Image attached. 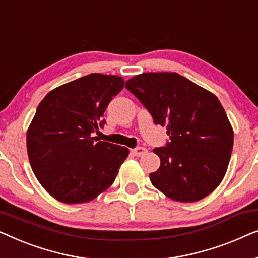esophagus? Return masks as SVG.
Segmentation results:
<instances>
[{
	"label": "esophagus",
	"instance_id": "esophagus-1",
	"mask_svg": "<svg viewBox=\"0 0 258 258\" xmlns=\"http://www.w3.org/2000/svg\"><path fill=\"white\" fill-rule=\"evenodd\" d=\"M131 152H132L133 155H136V157H141V155H144L145 153H146L147 150L145 147H137Z\"/></svg>",
	"mask_w": 258,
	"mask_h": 258
}]
</instances>
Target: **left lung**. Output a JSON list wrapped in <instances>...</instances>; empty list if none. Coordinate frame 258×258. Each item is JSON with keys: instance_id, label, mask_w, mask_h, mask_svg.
<instances>
[{"instance_id": "obj_1", "label": "left lung", "mask_w": 258, "mask_h": 258, "mask_svg": "<svg viewBox=\"0 0 258 258\" xmlns=\"http://www.w3.org/2000/svg\"><path fill=\"white\" fill-rule=\"evenodd\" d=\"M150 111L155 124L166 126L169 143L154 148L160 167L150 174L167 198L195 202L222 182L234 145V131L215 94L176 72H146L126 82Z\"/></svg>"}]
</instances>
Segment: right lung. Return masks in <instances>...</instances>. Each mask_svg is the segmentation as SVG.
Instances as JSON below:
<instances>
[{
  "mask_svg": "<svg viewBox=\"0 0 258 258\" xmlns=\"http://www.w3.org/2000/svg\"><path fill=\"white\" fill-rule=\"evenodd\" d=\"M124 78L90 74L53 89L39 103L27 132L30 166L56 200L90 202L113 183L128 148L98 141L105 110Z\"/></svg>",
  "mask_w": 258,
  "mask_h": 258,
  "instance_id": "obj_1",
  "label": "right lung"
}]
</instances>
